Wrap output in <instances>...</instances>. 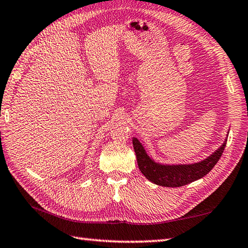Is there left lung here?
<instances>
[{
	"mask_svg": "<svg viewBox=\"0 0 248 248\" xmlns=\"http://www.w3.org/2000/svg\"><path fill=\"white\" fill-rule=\"evenodd\" d=\"M228 134L229 133H227V137ZM226 142L227 138L216 152H213L210 156L202 161L188 164H167L154 160L148 156L142 143L136 137L133 138L137 162H138L141 173L153 184L170 186V188L183 186L206 176L219 160L226 146Z\"/></svg>",
	"mask_w": 248,
	"mask_h": 248,
	"instance_id": "left-lung-1",
	"label": "left lung"
}]
</instances>
